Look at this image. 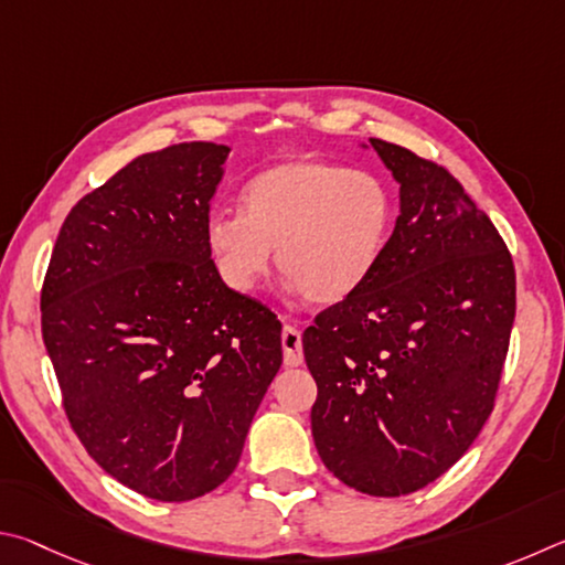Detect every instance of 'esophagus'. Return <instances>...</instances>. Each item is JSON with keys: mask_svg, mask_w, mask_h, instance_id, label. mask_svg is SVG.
<instances>
[{"mask_svg": "<svg viewBox=\"0 0 565 565\" xmlns=\"http://www.w3.org/2000/svg\"><path fill=\"white\" fill-rule=\"evenodd\" d=\"M282 354H285V367H300L302 364V334L292 324L282 328Z\"/></svg>", "mask_w": 565, "mask_h": 565, "instance_id": "obj_1", "label": "esophagus"}]
</instances>
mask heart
I'll use <instances>...</instances> for the list:
<instances>
[{
  "label": "heart",
  "instance_id": "1",
  "mask_svg": "<svg viewBox=\"0 0 565 565\" xmlns=\"http://www.w3.org/2000/svg\"><path fill=\"white\" fill-rule=\"evenodd\" d=\"M394 215V195L380 175L295 156L247 178L241 213L207 215L205 247L235 292L260 282L275 250L292 290L334 305L377 273Z\"/></svg>",
  "mask_w": 565,
  "mask_h": 565
}]
</instances>
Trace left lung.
<instances>
[{"instance_id":"1","label":"left lung","mask_w":565,"mask_h":565,"mask_svg":"<svg viewBox=\"0 0 565 565\" xmlns=\"http://www.w3.org/2000/svg\"><path fill=\"white\" fill-rule=\"evenodd\" d=\"M399 183L387 253L302 334L324 467L404 497L454 467L493 409L516 318V273L489 215L447 168L370 138ZM362 143V148H370Z\"/></svg>"}]
</instances>
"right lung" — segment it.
Segmentation results:
<instances>
[{"label":"right lung","instance_id":"1","mask_svg":"<svg viewBox=\"0 0 565 565\" xmlns=\"http://www.w3.org/2000/svg\"><path fill=\"white\" fill-rule=\"evenodd\" d=\"M227 153L191 141L134 158L72 207L44 277L66 417L98 467L156 501L231 477L282 364V324L205 247Z\"/></svg>","mask_w":565,"mask_h":565}]
</instances>
